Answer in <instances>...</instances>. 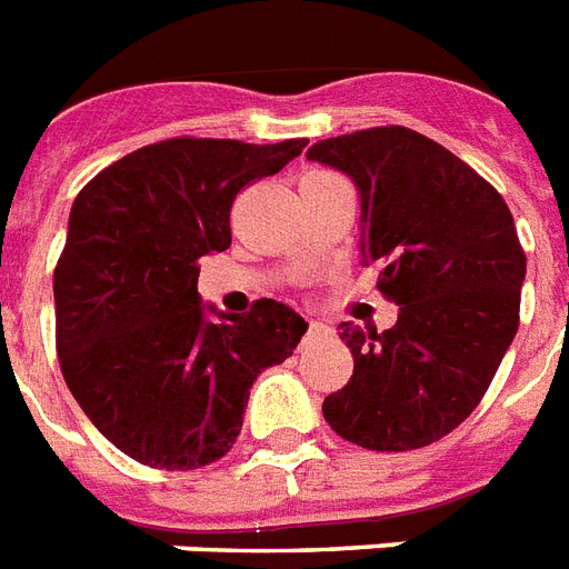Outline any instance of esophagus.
<instances>
[{"mask_svg": "<svg viewBox=\"0 0 569 569\" xmlns=\"http://www.w3.org/2000/svg\"><path fill=\"white\" fill-rule=\"evenodd\" d=\"M322 335H328V328L322 326V322H313V319H311V322H308V335H305V337L311 340V337H322Z\"/></svg>", "mask_w": 569, "mask_h": 569, "instance_id": "obj_1", "label": "esophagus"}]
</instances>
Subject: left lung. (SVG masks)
Instances as JSON below:
<instances>
[{
    "label": "left lung",
    "instance_id": "8db88e82",
    "mask_svg": "<svg viewBox=\"0 0 569 569\" xmlns=\"http://www.w3.org/2000/svg\"><path fill=\"white\" fill-rule=\"evenodd\" d=\"M308 159L360 191V252L398 305L387 331L342 322L355 358L322 416L369 450H416L457 430L518 335L527 256L500 191L410 127L322 139Z\"/></svg>",
    "mask_w": 569,
    "mask_h": 569
}]
</instances>
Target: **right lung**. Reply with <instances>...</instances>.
I'll list each match as a JSON object with an SVG mask.
<instances>
[{"label": "right lung", "instance_id": "1", "mask_svg": "<svg viewBox=\"0 0 569 569\" xmlns=\"http://www.w3.org/2000/svg\"><path fill=\"white\" fill-rule=\"evenodd\" d=\"M305 144L177 136L127 153L74 197L54 267L60 372L136 462L194 471L229 453L252 380L302 340L305 319L276 299L211 319L197 261L232 243L234 197Z\"/></svg>", "mask_w": 569, "mask_h": 569}]
</instances>
